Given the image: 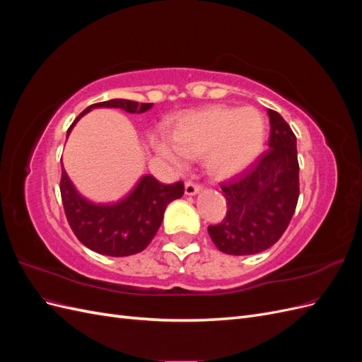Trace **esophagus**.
<instances>
[{
  "instance_id": "1",
  "label": "esophagus",
  "mask_w": 362,
  "mask_h": 362,
  "mask_svg": "<svg viewBox=\"0 0 362 362\" xmlns=\"http://www.w3.org/2000/svg\"><path fill=\"white\" fill-rule=\"evenodd\" d=\"M184 192L187 196H194V194H198L201 192V185L196 184V182H192V181H187V182H185Z\"/></svg>"
}]
</instances>
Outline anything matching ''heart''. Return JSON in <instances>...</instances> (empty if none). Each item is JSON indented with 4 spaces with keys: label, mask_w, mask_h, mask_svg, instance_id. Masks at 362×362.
I'll list each match as a JSON object with an SVG mask.
<instances>
[{
    "label": "heart",
    "mask_w": 362,
    "mask_h": 362,
    "mask_svg": "<svg viewBox=\"0 0 362 362\" xmlns=\"http://www.w3.org/2000/svg\"><path fill=\"white\" fill-rule=\"evenodd\" d=\"M266 137V119L258 108L208 105L181 113L169 137H154L152 148L175 168L202 154L205 169L213 177L229 180L254 166L264 152Z\"/></svg>",
    "instance_id": "1"
}]
</instances>
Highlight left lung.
Here are the masks:
<instances>
[{"label": "left lung", "mask_w": 362, "mask_h": 362, "mask_svg": "<svg viewBox=\"0 0 362 362\" xmlns=\"http://www.w3.org/2000/svg\"><path fill=\"white\" fill-rule=\"evenodd\" d=\"M269 151L238 178L223 182L228 211L208 226L213 243L228 255H254L275 245L286 231L299 198L296 136L284 117L267 110Z\"/></svg>", "instance_id": "1"}]
</instances>
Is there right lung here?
Here are the masks:
<instances>
[{
    "instance_id": "add662e5",
    "label": "right lung",
    "mask_w": 362,
    "mask_h": 362,
    "mask_svg": "<svg viewBox=\"0 0 362 362\" xmlns=\"http://www.w3.org/2000/svg\"><path fill=\"white\" fill-rule=\"evenodd\" d=\"M120 108L127 113H145L152 104L129 100H108L87 107L69 127L93 108ZM60 192L64 213L74 234L93 252L108 257H128L144 250L157 234L166 206L184 194V184L164 185L151 175L141 177L125 198L113 204H93L76 192L66 170L62 168Z\"/></svg>"
}]
</instances>
